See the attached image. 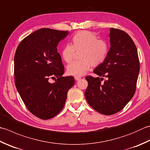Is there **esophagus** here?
<instances>
[{
	"instance_id": "obj_1",
	"label": "esophagus",
	"mask_w": 150,
	"mask_h": 150,
	"mask_svg": "<svg viewBox=\"0 0 150 150\" xmlns=\"http://www.w3.org/2000/svg\"><path fill=\"white\" fill-rule=\"evenodd\" d=\"M81 79V77H78V76H75V79L76 81H79Z\"/></svg>"
}]
</instances>
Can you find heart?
I'll list each match as a JSON object with an SVG mask.
<instances>
[{
    "mask_svg": "<svg viewBox=\"0 0 150 150\" xmlns=\"http://www.w3.org/2000/svg\"><path fill=\"white\" fill-rule=\"evenodd\" d=\"M109 52V45L104 39H99L92 32L79 31L71 38V45H66L61 51L62 59L69 64L74 59L75 52L79 53L80 60L67 66L70 75L82 76L92 67L101 65L106 60Z\"/></svg>",
    "mask_w": 150,
    "mask_h": 150,
    "instance_id": "obj_1",
    "label": "heart"
}]
</instances>
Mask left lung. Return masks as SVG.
Instances as JSON below:
<instances>
[{
  "mask_svg": "<svg viewBox=\"0 0 150 150\" xmlns=\"http://www.w3.org/2000/svg\"><path fill=\"white\" fill-rule=\"evenodd\" d=\"M109 36L110 48L106 60L93 70L99 77L87 76L88 84L84 93L90 106L105 115L118 112L131 100L140 70L137 49L131 38L114 28L110 29Z\"/></svg>",
  "mask_w": 150,
  "mask_h": 150,
  "instance_id": "8db88e82",
  "label": "left lung"
}]
</instances>
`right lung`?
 <instances>
[{"label":"right lung","instance_id":"right-lung-1","mask_svg":"<svg viewBox=\"0 0 150 150\" xmlns=\"http://www.w3.org/2000/svg\"><path fill=\"white\" fill-rule=\"evenodd\" d=\"M67 34V31L40 28L24 38L15 54L17 90L28 110L42 120L60 112L75 83L72 76L62 77L64 67L57 48Z\"/></svg>","mask_w":150,"mask_h":150}]
</instances>
